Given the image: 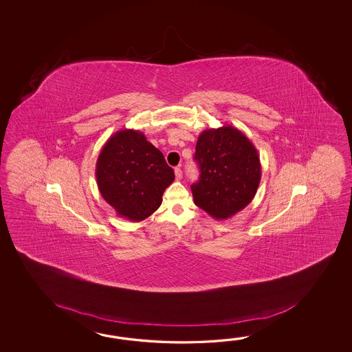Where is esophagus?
Here are the masks:
<instances>
[{
  "instance_id": "1",
  "label": "esophagus",
  "mask_w": 352,
  "mask_h": 352,
  "mask_svg": "<svg viewBox=\"0 0 352 352\" xmlns=\"http://www.w3.org/2000/svg\"><path fill=\"white\" fill-rule=\"evenodd\" d=\"M175 175H176V179H182V170H181L179 167H176V168H175Z\"/></svg>"
}]
</instances>
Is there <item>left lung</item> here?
Returning a JSON list of instances; mask_svg holds the SVG:
<instances>
[{
    "label": "left lung",
    "instance_id": "1",
    "mask_svg": "<svg viewBox=\"0 0 352 352\" xmlns=\"http://www.w3.org/2000/svg\"><path fill=\"white\" fill-rule=\"evenodd\" d=\"M200 179L191 185L196 206L217 220L228 219L254 199L262 177L258 151L232 126L210 128L196 143Z\"/></svg>",
    "mask_w": 352,
    "mask_h": 352
}]
</instances>
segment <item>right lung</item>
Segmentation results:
<instances>
[{
    "mask_svg": "<svg viewBox=\"0 0 352 352\" xmlns=\"http://www.w3.org/2000/svg\"><path fill=\"white\" fill-rule=\"evenodd\" d=\"M96 177L102 197L118 217L142 221L160 208L175 173L142 132L122 129L100 151Z\"/></svg>",
    "mask_w": 352,
    "mask_h": 352,
    "instance_id": "right-lung-1",
    "label": "right lung"
}]
</instances>
